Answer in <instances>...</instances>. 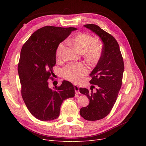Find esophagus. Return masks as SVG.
I'll use <instances>...</instances> for the list:
<instances>
[{"mask_svg":"<svg viewBox=\"0 0 146 146\" xmlns=\"http://www.w3.org/2000/svg\"><path fill=\"white\" fill-rule=\"evenodd\" d=\"M74 90H75V92H76V94L78 95V94H79V88L78 86H77L76 85H74Z\"/></svg>","mask_w":146,"mask_h":146,"instance_id":"1","label":"esophagus"}]
</instances>
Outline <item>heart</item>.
Returning a JSON list of instances; mask_svg holds the SVG:
<instances>
[{
    "instance_id": "obj_1",
    "label": "heart",
    "mask_w": 146,
    "mask_h": 146,
    "mask_svg": "<svg viewBox=\"0 0 146 146\" xmlns=\"http://www.w3.org/2000/svg\"><path fill=\"white\" fill-rule=\"evenodd\" d=\"M79 51L84 53L86 58L90 61H95L101 56L102 44L98 40H94L90 35L79 33L76 35L68 41ZM65 47L64 42H61L56 49V57L60 58ZM88 72V68L84 63L72 64L67 66L63 70L64 77L72 82H78L82 76Z\"/></svg>"
}]
</instances>
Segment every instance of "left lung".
Returning a JSON list of instances; mask_svg holds the SVG:
<instances>
[{
  "instance_id": "left-lung-1",
  "label": "left lung",
  "mask_w": 146,
  "mask_h": 146,
  "mask_svg": "<svg viewBox=\"0 0 146 146\" xmlns=\"http://www.w3.org/2000/svg\"><path fill=\"white\" fill-rule=\"evenodd\" d=\"M85 28L97 35L103 42L101 56L92 71L90 83L91 91L80 88L82 94L89 100L86 107H83L80 114L88 121H96L108 115L116 102L122 85L124 65L119 45L113 36L95 24H86ZM95 86L97 91L93 92Z\"/></svg>"
}]
</instances>
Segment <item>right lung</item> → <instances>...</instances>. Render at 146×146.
<instances>
[{"label":"right lung","mask_w":146,"mask_h":146,"mask_svg":"<svg viewBox=\"0 0 146 146\" xmlns=\"http://www.w3.org/2000/svg\"><path fill=\"white\" fill-rule=\"evenodd\" d=\"M73 27L45 26L36 30L23 45L18 67L21 94L27 108L36 119L52 121L60 115V106L66 99L74 96L72 83L63 80L58 86H48L56 51L59 44L73 31Z\"/></svg>","instance_id":"right-lung-1"}]
</instances>
